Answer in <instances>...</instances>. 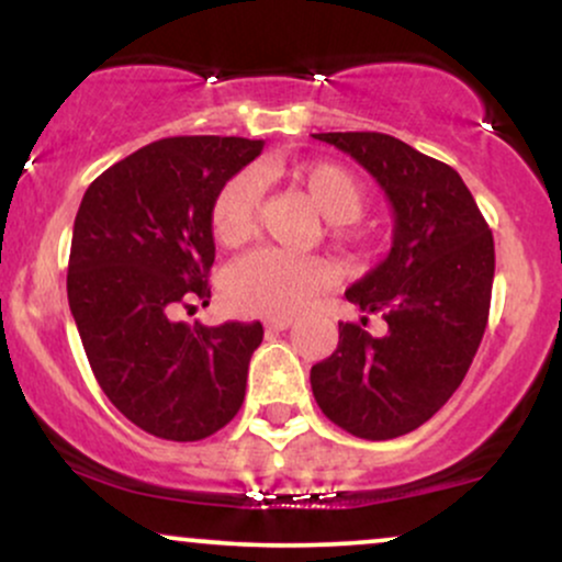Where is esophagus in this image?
Here are the masks:
<instances>
[{"label":"esophagus","instance_id":"34e87169","mask_svg":"<svg viewBox=\"0 0 562 562\" xmlns=\"http://www.w3.org/2000/svg\"><path fill=\"white\" fill-rule=\"evenodd\" d=\"M293 325V317H277V319H267V330H288V327Z\"/></svg>","mask_w":562,"mask_h":562}]
</instances>
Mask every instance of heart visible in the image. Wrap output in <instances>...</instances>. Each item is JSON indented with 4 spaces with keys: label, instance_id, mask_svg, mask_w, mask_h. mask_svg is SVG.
I'll list each match as a JSON object with an SVG mask.
<instances>
[{
    "label": "heart",
    "instance_id": "b5f03b06",
    "mask_svg": "<svg viewBox=\"0 0 562 562\" xmlns=\"http://www.w3.org/2000/svg\"><path fill=\"white\" fill-rule=\"evenodd\" d=\"M308 203L330 222L333 240L357 245L351 229L364 214L367 192L362 182L335 164H301L285 171ZM261 205V187L254 173H237L216 192L211 205V232L224 248H240L256 235ZM327 269L312 259H290L277 250H256L227 272L224 293L232 308L254 317H288L325 285Z\"/></svg>",
    "mask_w": 562,
    "mask_h": 562
}]
</instances>
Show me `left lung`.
<instances>
[{
    "instance_id": "8db88e82",
    "label": "left lung",
    "mask_w": 562,
    "mask_h": 562,
    "mask_svg": "<svg viewBox=\"0 0 562 562\" xmlns=\"http://www.w3.org/2000/svg\"><path fill=\"white\" fill-rule=\"evenodd\" d=\"M362 164L393 205L391 254L346 290L390 325L372 339L340 322L338 348L312 367L327 420L367 441L420 428L460 389L488 322L494 237L462 177L441 160L380 132H327Z\"/></svg>"
}]
</instances>
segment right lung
<instances>
[{"label":"right lung","instance_id":"obj_1","mask_svg":"<svg viewBox=\"0 0 562 562\" xmlns=\"http://www.w3.org/2000/svg\"><path fill=\"white\" fill-rule=\"evenodd\" d=\"M261 147L243 137L150 142L102 171L76 214L68 303L89 367L126 420L166 441L214 436L243 406L261 322L205 327L179 314L209 306L211 205Z\"/></svg>","mask_w":562,"mask_h":562}]
</instances>
